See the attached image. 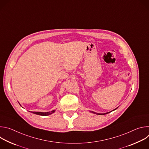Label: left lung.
<instances>
[{
	"label": "left lung",
	"instance_id": "left-lung-1",
	"mask_svg": "<svg viewBox=\"0 0 149 149\" xmlns=\"http://www.w3.org/2000/svg\"><path fill=\"white\" fill-rule=\"evenodd\" d=\"M118 108V107H117ZM117 108H116V109H114V110H113V111H114V110H116ZM92 113H94V114H98V115H104V114H108V113H110V112H109V113H103V114H100V113H95V112H94V111H91Z\"/></svg>",
	"mask_w": 149,
	"mask_h": 149
}]
</instances>
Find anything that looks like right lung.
I'll use <instances>...</instances> for the list:
<instances>
[{
    "mask_svg": "<svg viewBox=\"0 0 149 149\" xmlns=\"http://www.w3.org/2000/svg\"><path fill=\"white\" fill-rule=\"evenodd\" d=\"M55 111V110H52L51 111H49V112H45V113H43V112H36V111H31V113L37 114V115H39V116H49L52 114V113H54ZM31 112V111H29Z\"/></svg>",
    "mask_w": 149,
    "mask_h": 149,
    "instance_id": "obj_1",
    "label": "right lung"
}]
</instances>
